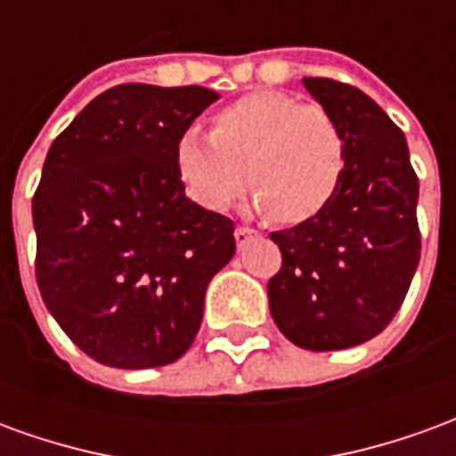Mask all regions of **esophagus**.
Masks as SVG:
<instances>
[{
	"label": "esophagus",
	"instance_id": "34e87169",
	"mask_svg": "<svg viewBox=\"0 0 456 456\" xmlns=\"http://www.w3.org/2000/svg\"><path fill=\"white\" fill-rule=\"evenodd\" d=\"M256 234H258L256 229L244 227V224H241V227L234 229V239H237V244H239V247H244V244H247L248 239H251V237H256Z\"/></svg>",
	"mask_w": 456,
	"mask_h": 456
}]
</instances>
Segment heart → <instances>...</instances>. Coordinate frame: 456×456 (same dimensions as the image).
<instances>
[{"label":"heart","instance_id":"heart-1","mask_svg":"<svg viewBox=\"0 0 456 456\" xmlns=\"http://www.w3.org/2000/svg\"><path fill=\"white\" fill-rule=\"evenodd\" d=\"M175 170L200 208L224 212L248 188L281 224L317 217L344 173V139L320 107L258 90L219 110L212 134L188 126L175 141Z\"/></svg>","mask_w":456,"mask_h":456}]
</instances>
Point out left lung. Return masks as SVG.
I'll return each mask as SVG.
<instances>
[{"instance_id":"8db88e82","label":"left lung","mask_w":456,"mask_h":456,"mask_svg":"<svg viewBox=\"0 0 456 456\" xmlns=\"http://www.w3.org/2000/svg\"><path fill=\"white\" fill-rule=\"evenodd\" d=\"M344 139L337 195L317 217L273 232L281 271L268 281L278 330L303 349L369 342L401 310L420 261L418 175L403 131L369 94L303 77Z\"/></svg>"}]
</instances>
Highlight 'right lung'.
Returning a JSON list of instances; mask_svg holds the SVG:
<instances>
[{
    "label": "right lung",
    "instance_id": "1",
    "mask_svg": "<svg viewBox=\"0 0 456 456\" xmlns=\"http://www.w3.org/2000/svg\"><path fill=\"white\" fill-rule=\"evenodd\" d=\"M219 94L200 85H117L51 143L34 195L36 283L94 362H178L205 290L234 256V222L185 198L175 141Z\"/></svg>",
    "mask_w": 456,
    "mask_h": 456
}]
</instances>
